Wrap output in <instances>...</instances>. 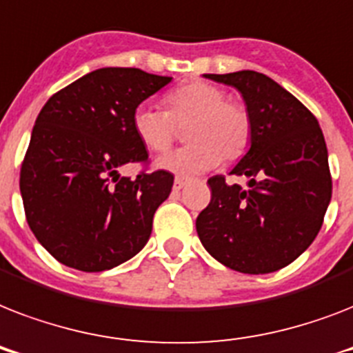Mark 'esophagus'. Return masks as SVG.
<instances>
[{"mask_svg": "<svg viewBox=\"0 0 353 353\" xmlns=\"http://www.w3.org/2000/svg\"><path fill=\"white\" fill-rule=\"evenodd\" d=\"M185 185H187V179H185V177H176V181H174V190H181Z\"/></svg>", "mask_w": 353, "mask_h": 353, "instance_id": "obj_1", "label": "esophagus"}]
</instances>
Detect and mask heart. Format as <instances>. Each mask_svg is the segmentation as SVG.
<instances>
[{
	"mask_svg": "<svg viewBox=\"0 0 353 353\" xmlns=\"http://www.w3.org/2000/svg\"><path fill=\"white\" fill-rule=\"evenodd\" d=\"M165 110L141 104L133 112L132 126L150 152H166L177 135V126L188 124L190 144L157 161L174 174H198L220 165L221 157L234 161L251 143V117L241 104L227 101V93L209 82H188L165 95Z\"/></svg>",
	"mask_w": 353,
	"mask_h": 353,
	"instance_id": "obj_1",
	"label": "heart"
}]
</instances>
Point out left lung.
I'll use <instances>...</instances> for the list:
<instances>
[{"label": "left lung", "instance_id": "obj_1", "mask_svg": "<svg viewBox=\"0 0 353 353\" xmlns=\"http://www.w3.org/2000/svg\"><path fill=\"white\" fill-rule=\"evenodd\" d=\"M240 91L251 117V148L231 170L247 187L212 176L210 203L196 231L227 268L273 273L301 256L323 227L332 176L323 130L313 113L273 79L256 71L203 74Z\"/></svg>", "mask_w": 353, "mask_h": 353}]
</instances>
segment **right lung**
Here are the masks:
<instances>
[{
  "mask_svg": "<svg viewBox=\"0 0 353 353\" xmlns=\"http://www.w3.org/2000/svg\"><path fill=\"white\" fill-rule=\"evenodd\" d=\"M172 77L135 68H102L46 102L19 172L25 216L36 240L68 268L99 273L135 256L152 234L174 176L119 174L146 163L133 112Z\"/></svg>",
  "mask_w": 353,
  "mask_h": 353,
  "instance_id": "1",
  "label": "right lung"
}]
</instances>
